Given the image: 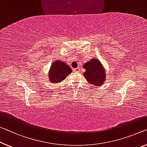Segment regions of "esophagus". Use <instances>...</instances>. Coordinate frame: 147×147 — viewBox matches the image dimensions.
Listing matches in <instances>:
<instances>
[{
  "label": "esophagus",
  "mask_w": 147,
  "mask_h": 147,
  "mask_svg": "<svg viewBox=\"0 0 147 147\" xmlns=\"http://www.w3.org/2000/svg\"><path fill=\"white\" fill-rule=\"evenodd\" d=\"M73 71H74V72H79V71H80V68H79V67L75 68V69H73Z\"/></svg>",
  "instance_id": "esophagus-1"
}]
</instances>
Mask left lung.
I'll return each mask as SVG.
<instances>
[{
	"mask_svg": "<svg viewBox=\"0 0 147 147\" xmlns=\"http://www.w3.org/2000/svg\"><path fill=\"white\" fill-rule=\"evenodd\" d=\"M86 70L83 75L90 84L96 86H102L106 78V69L103 66L99 59H92L83 65Z\"/></svg>",
	"mask_w": 147,
	"mask_h": 147,
	"instance_id": "left-lung-1",
	"label": "left lung"
}]
</instances>
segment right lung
I'll return each instance as SVG.
<instances>
[{
	"instance_id": "right-lung-1",
	"label": "right lung",
	"mask_w": 147,
	"mask_h": 147,
	"mask_svg": "<svg viewBox=\"0 0 147 147\" xmlns=\"http://www.w3.org/2000/svg\"><path fill=\"white\" fill-rule=\"evenodd\" d=\"M71 73L72 69L69 65L57 59L52 63L48 73V78L52 84H57L64 80Z\"/></svg>"
}]
</instances>
